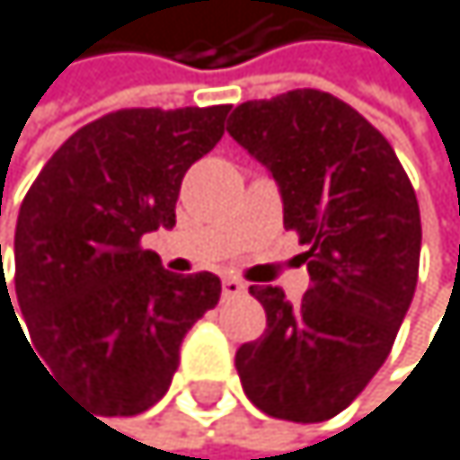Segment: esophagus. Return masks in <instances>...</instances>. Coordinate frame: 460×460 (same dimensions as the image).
I'll list each match as a JSON object with an SVG mask.
<instances>
[{"instance_id": "1", "label": "esophagus", "mask_w": 460, "mask_h": 460, "mask_svg": "<svg viewBox=\"0 0 460 460\" xmlns=\"http://www.w3.org/2000/svg\"><path fill=\"white\" fill-rule=\"evenodd\" d=\"M243 293H245V285L240 279H232V276H226V279H223V296L226 298H237Z\"/></svg>"}]
</instances>
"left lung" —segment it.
Masks as SVG:
<instances>
[{
	"instance_id": "left-lung-1",
	"label": "left lung",
	"mask_w": 460,
	"mask_h": 460,
	"mask_svg": "<svg viewBox=\"0 0 460 460\" xmlns=\"http://www.w3.org/2000/svg\"><path fill=\"white\" fill-rule=\"evenodd\" d=\"M228 134L273 175L313 279L296 305L279 288H251L268 326L237 349L243 391L276 419H332L380 371L411 307L416 192L380 130L326 92L243 102Z\"/></svg>"
}]
</instances>
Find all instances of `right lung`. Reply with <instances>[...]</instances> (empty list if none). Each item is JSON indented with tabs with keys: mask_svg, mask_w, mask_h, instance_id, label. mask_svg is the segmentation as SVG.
Segmentation results:
<instances>
[{
	"mask_svg": "<svg viewBox=\"0 0 460 460\" xmlns=\"http://www.w3.org/2000/svg\"><path fill=\"white\" fill-rule=\"evenodd\" d=\"M226 114H105L55 150L19 209L16 301L32 346L49 377L102 416L159 402L181 341L220 298L215 273H170L142 237L175 226L181 178L220 142Z\"/></svg>",
	"mask_w": 460,
	"mask_h": 460,
	"instance_id": "obj_1",
	"label": "right lung"
}]
</instances>
